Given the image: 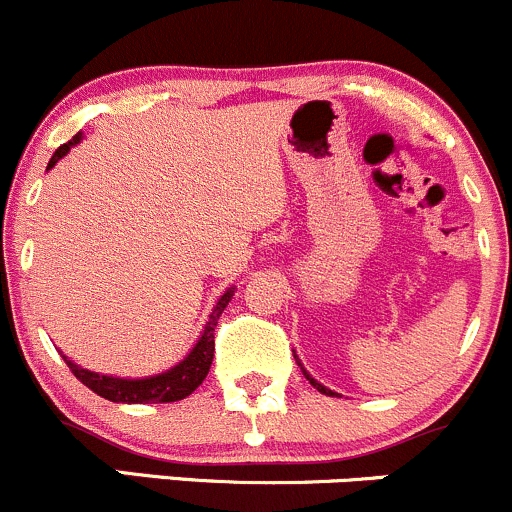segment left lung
Here are the masks:
<instances>
[{
	"instance_id": "left-lung-1",
	"label": "left lung",
	"mask_w": 512,
	"mask_h": 512,
	"mask_svg": "<svg viewBox=\"0 0 512 512\" xmlns=\"http://www.w3.org/2000/svg\"><path fill=\"white\" fill-rule=\"evenodd\" d=\"M294 358H297V355H294ZM297 363H299V358H297ZM299 365H301V363H299ZM301 373H304V375H306V380H309V383H311V385H314V387H316V390H319V392H324V395H331V397H333V395H336V392H333V390H328V387H324V385H321V383H316V380H314V378H311V375H309V373H306V370H304V368H301Z\"/></svg>"
}]
</instances>
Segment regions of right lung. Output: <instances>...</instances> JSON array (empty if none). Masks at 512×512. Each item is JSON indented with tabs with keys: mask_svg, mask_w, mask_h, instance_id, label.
<instances>
[{
	"mask_svg": "<svg viewBox=\"0 0 512 512\" xmlns=\"http://www.w3.org/2000/svg\"><path fill=\"white\" fill-rule=\"evenodd\" d=\"M83 139V134H75L71 142L61 144L53 154L51 161H48L46 169H53L68 152L71 147ZM230 297H233V287L218 299V304L213 306L211 316H208L206 328H203L201 338L196 341V346L191 348V353L186 355L181 363H176L174 368H169L166 373L159 375H149V378H115V375H102V373H93L88 368H80L75 365L73 360H68L63 355V360L68 363L71 373L80 380L85 387L95 392V395L105 397L110 402H125V405H149V402H176L184 400V397L191 395L198 385L206 380L208 370H211L213 363V353H215V326H218L220 314L228 306Z\"/></svg>",
	"mask_w": 512,
	"mask_h": 512,
	"instance_id": "add662e5",
	"label": "right lung"
}]
</instances>
